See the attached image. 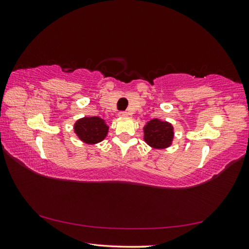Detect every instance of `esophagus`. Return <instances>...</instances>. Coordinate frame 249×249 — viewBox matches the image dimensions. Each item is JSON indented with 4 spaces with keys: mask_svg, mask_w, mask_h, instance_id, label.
I'll return each mask as SVG.
<instances>
[{
    "mask_svg": "<svg viewBox=\"0 0 249 249\" xmlns=\"http://www.w3.org/2000/svg\"><path fill=\"white\" fill-rule=\"evenodd\" d=\"M129 115V113L128 112H126V111H124V112H120L119 113V116H128Z\"/></svg>",
    "mask_w": 249,
    "mask_h": 249,
    "instance_id": "esophagus-1",
    "label": "esophagus"
}]
</instances>
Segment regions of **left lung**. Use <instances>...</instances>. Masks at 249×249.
Listing matches in <instances>:
<instances>
[{"mask_svg": "<svg viewBox=\"0 0 249 249\" xmlns=\"http://www.w3.org/2000/svg\"><path fill=\"white\" fill-rule=\"evenodd\" d=\"M174 137V126L166 121L153 119L144 126V141L151 148H168L171 146Z\"/></svg>", "mask_w": 249, "mask_h": 249, "instance_id": "left-lung-1", "label": "left lung"}]
</instances>
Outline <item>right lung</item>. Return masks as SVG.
I'll return each mask as SVG.
<instances>
[{
	"instance_id": "add662e5",
	"label": "right lung",
	"mask_w": 249,
	"mask_h": 249,
	"mask_svg": "<svg viewBox=\"0 0 249 249\" xmlns=\"http://www.w3.org/2000/svg\"><path fill=\"white\" fill-rule=\"evenodd\" d=\"M108 125L99 116L82 117L73 125L74 133L80 141L89 145L102 142L108 133Z\"/></svg>"
}]
</instances>
